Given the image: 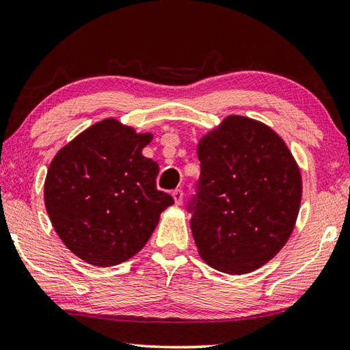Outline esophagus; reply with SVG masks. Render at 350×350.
<instances>
[{
	"label": "esophagus",
	"instance_id": "1",
	"mask_svg": "<svg viewBox=\"0 0 350 350\" xmlns=\"http://www.w3.org/2000/svg\"><path fill=\"white\" fill-rule=\"evenodd\" d=\"M172 196H174V200H175V204H176V206H180V204L183 202V196H184L183 190H181V189H176V190H174V192H172Z\"/></svg>",
	"mask_w": 350,
	"mask_h": 350
}]
</instances>
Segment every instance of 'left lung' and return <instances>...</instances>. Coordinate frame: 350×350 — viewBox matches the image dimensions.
<instances>
[{
    "instance_id": "obj_1",
    "label": "left lung",
    "mask_w": 350,
    "mask_h": 350,
    "mask_svg": "<svg viewBox=\"0 0 350 350\" xmlns=\"http://www.w3.org/2000/svg\"><path fill=\"white\" fill-rule=\"evenodd\" d=\"M201 176L189 210L201 259L247 274L288 242L301 202L300 167L268 124L227 116L198 142Z\"/></svg>"
}]
</instances>
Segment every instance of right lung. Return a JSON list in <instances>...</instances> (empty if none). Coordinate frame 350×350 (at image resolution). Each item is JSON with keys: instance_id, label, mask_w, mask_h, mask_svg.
I'll use <instances>...</instances> for the list:
<instances>
[{"instance_id": "right-lung-1", "label": "right lung", "mask_w": 350, "mask_h": 350, "mask_svg": "<svg viewBox=\"0 0 350 350\" xmlns=\"http://www.w3.org/2000/svg\"><path fill=\"white\" fill-rule=\"evenodd\" d=\"M152 138L108 117L72 138L50 163L44 202L51 226L90 265L114 267L135 256L174 204L157 190L158 163L142 154Z\"/></svg>"}]
</instances>
